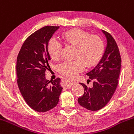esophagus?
<instances>
[{"label": "esophagus", "instance_id": "obj_1", "mask_svg": "<svg viewBox=\"0 0 134 134\" xmlns=\"http://www.w3.org/2000/svg\"><path fill=\"white\" fill-rule=\"evenodd\" d=\"M65 81H66V82L64 84V86L66 88H70L72 87V86L74 85V82H75L74 81H70V80L68 79H66Z\"/></svg>", "mask_w": 134, "mask_h": 134}]
</instances>
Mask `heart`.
<instances>
[{"label":"heart","instance_id":"heart-1","mask_svg":"<svg viewBox=\"0 0 134 134\" xmlns=\"http://www.w3.org/2000/svg\"><path fill=\"white\" fill-rule=\"evenodd\" d=\"M62 38L66 42L77 48L74 61H66L60 64V72L69 78H74L85 67L94 66L99 63L104 53V46L99 37L91 36L89 33L81 30H72L64 33ZM48 51L53 60L60 59L62 43L55 38L50 39Z\"/></svg>","mask_w":134,"mask_h":134}]
</instances>
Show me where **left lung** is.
Segmentation results:
<instances>
[{"instance_id": "8db88e82", "label": "left lung", "mask_w": 134, "mask_h": 134, "mask_svg": "<svg viewBox=\"0 0 134 134\" xmlns=\"http://www.w3.org/2000/svg\"><path fill=\"white\" fill-rule=\"evenodd\" d=\"M107 38V46L103 55L96 66L86 74L88 81H93L92 87L80 83L85 92L78 98L81 107L97 111L107 105L114 95L118 85L121 71V58L116 42L107 31L102 30Z\"/></svg>"}]
</instances>
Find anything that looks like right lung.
Masks as SVG:
<instances>
[{
    "instance_id": "obj_1",
    "label": "right lung",
    "mask_w": 134,
    "mask_h": 134,
    "mask_svg": "<svg viewBox=\"0 0 134 134\" xmlns=\"http://www.w3.org/2000/svg\"><path fill=\"white\" fill-rule=\"evenodd\" d=\"M59 26H46L30 35L22 46L16 59L17 84L28 106L38 112L49 111L57 106L63 87L60 79L49 81L50 55L48 42Z\"/></svg>"
}]
</instances>
